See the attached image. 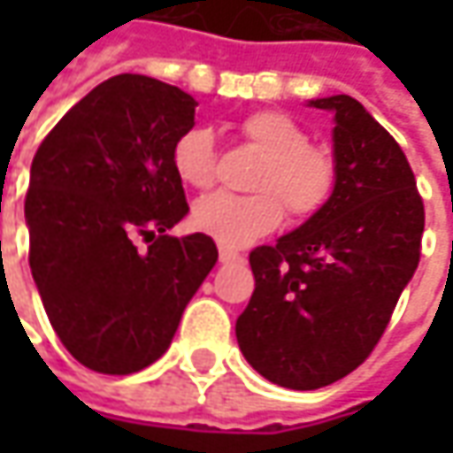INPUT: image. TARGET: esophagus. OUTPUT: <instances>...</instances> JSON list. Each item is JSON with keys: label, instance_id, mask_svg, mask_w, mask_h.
<instances>
[{"label": "esophagus", "instance_id": "esophagus-1", "mask_svg": "<svg viewBox=\"0 0 453 453\" xmlns=\"http://www.w3.org/2000/svg\"><path fill=\"white\" fill-rule=\"evenodd\" d=\"M219 259H221V265H232V262H242V254L234 252V250L221 247V250H219Z\"/></svg>", "mask_w": 453, "mask_h": 453}]
</instances>
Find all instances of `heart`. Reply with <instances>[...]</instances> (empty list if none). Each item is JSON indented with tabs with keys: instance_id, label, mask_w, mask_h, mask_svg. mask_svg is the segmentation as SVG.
<instances>
[{
	"instance_id": "heart-1",
	"label": "heart",
	"mask_w": 453,
	"mask_h": 453,
	"mask_svg": "<svg viewBox=\"0 0 453 453\" xmlns=\"http://www.w3.org/2000/svg\"><path fill=\"white\" fill-rule=\"evenodd\" d=\"M242 138L265 156L254 173L257 194H209L194 206V224L221 247L242 250L270 234L285 219L318 214L335 188V161L327 150L310 146L297 120L280 111H257L239 123ZM171 165L186 186L206 188L217 179L214 133L191 126L173 141Z\"/></svg>"
}]
</instances>
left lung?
<instances>
[{
    "label": "left lung",
    "mask_w": 453,
    "mask_h": 453,
    "mask_svg": "<svg viewBox=\"0 0 453 453\" xmlns=\"http://www.w3.org/2000/svg\"><path fill=\"white\" fill-rule=\"evenodd\" d=\"M330 111L335 188L318 214L250 254L254 292L236 342L267 380L315 391L371 356L421 257L424 201L401 146L356 97Z\"/></svg>",
    "instance_id": "8db88e82"
}]
</instances>
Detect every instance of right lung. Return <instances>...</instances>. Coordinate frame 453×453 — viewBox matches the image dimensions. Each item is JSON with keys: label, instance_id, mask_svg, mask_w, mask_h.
Here are the masks:
<instances>
[{"label": "right lung", "instance_id": "1", "mask_svg": "<svg viewBox=\"0 0 453 453\" xmlns=\"http://www.w3.org/2000/svg\"><path fill=\"white\" fill-rule=\"evenodd\" d=\"M196 105L176 85L115 75L35 153L29 267L58 338L90 371L128 375L156 363L217 265L211 236L165 234L188 214L171 149Z\"/></svg>", "mask_w": 453, "mask_h": 453}]
</instances>
